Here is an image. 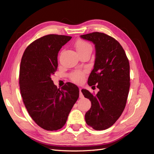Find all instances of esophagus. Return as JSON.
Instances as JSON below:
<instances>
[{
	"label": "esophagus",
	"mask_w": 154,
	"mask_h": 154,
	"mask_svg": "<svg viewBox=\"0 0 154 154\" xmlns=\"http://www.w3.org/2000/svg\"><path fill=\"white\" fill-rule=\"evenodd\" d=\"M83 97H84V96H83L82 92H81V89L80 88V89H79V98L82 99V98H83Z\"/></svg>",
	"instance_id": "esophagus-1"
}]
</instances>
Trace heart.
Returning a JSON list of instances; mask_svg holds the SVG:
<instances>
[{"mask_svg":"<svg viewBox=\"0 0 154 154\" xmlns=\"http://www.w3.org/2000/svg\"><path fill=\"white\" fill-rule=\"evenodd\" d=\"M75 48L77 51L78 54L83 53L85 51H92V46L91 45L88 43L87 42L79 40L77 41L76 43L75 44ZM85 75V72L82 71H76L72 73L70 75L71 79L74 81L75 83H81L82 82Z\"/></svg>","mask_w":154,"mask_h":154,"instance_id":"b5f03b06","label":"heart"}]
</instances>
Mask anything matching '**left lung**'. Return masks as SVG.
<instances>
[{"mask_svg": "<svg viewBox=\"0 0 154 154\" xmlns=\"http://www.w3.org/2000/svg\"><path fill=\"white\" fill-rule=\"evenodd\" d=\"M80 37L94 45L95 59L88 85H97L95 96L81 91L91 102L85 116L86 123L96 130L109 128L125 108L130 89V65L124 49L115 39L104 33L93 32Z\"/></svg>", "mask_w": 154, "mask_h": 154, "instance_id": "8db88e82", "label": "left lung"}]
</instances>
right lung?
<instances>
[{
	"instance_id": "add662e5",
	"label": "right lung",
	"mask_w": 154,
	"mask_h": 154,
	"mask_svg": "<svg viewBox=\"0 0 154 154\" xmlns=\"http://www.w3.org/2000/svg\"><path fill=\"white\" fill-rule=\"evenodd\" d=\"M71 36L50 34L26 49L20 67L19 84L23 102L39 126L57 130L66 123L79 95V88L69 83L57 89L51 80L57 69V55Z\"/></svg>"
}]
</instances>
